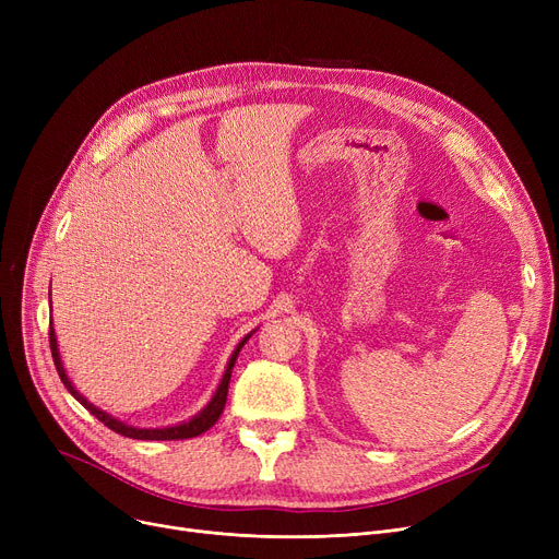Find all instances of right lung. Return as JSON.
Here are the masks:
<instances>
[{
    "label": "right lung",
    "instance_id": "obj_1",
    "mask_svg": "<svg viewBox=\"0 0 559 559\" xmlns=\"http://www.w3.org/2000/svg\"><path fill=\"white\" fill-rule=\"evenodd\" d=\"M51 297V292H49ZM255 331H251L249 335H245L238 346L233 348V354L228 358V365L224 369V376L219 380V385L215 390V394L211 396V401L203 405V409H199V413L194 417H190L188 421H181V424H174V426H165V428H138V426H129L127 421H120L117 417L104 413L102 407H97L95 403L87 401L74 385L72 380L68 378L66 373V367H63V360H61V350H58V340H56V333H53V324L49 321V346H51V358H53V365H56V371L58 376H61L63 385L68 388V392L85 407L91 409V415H95L104 426H108L110 430H115L117 435H124V437H131V439H190V437H197L201 432H205L209 428L215 426V421L222 417L224 413V405H226V394H228V383H230V373H233V367H235V360H238L242 346L249 342V337L253 335Z\"/></svg>",
    "mask_w": 559,
    "mask_h": 559
}]
</instances>
